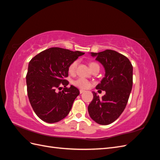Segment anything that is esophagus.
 I'll return each instance as SVG.
<instances>
[{"label": "esophagus", "mask_w": 160, "mask_h": 160, "mask_svg": "<svg viewBox=\"0 0 160 160\" xmlns=\"http://www.w3.org/2000/svg\"><path fill=\"white\" fill-rule=\"evenodd\" d=\"M80 93L81 94V93H84V92H85V91L84 90H83V89H80Z\"/></svg>", "instance_id": "34e87169"}]
</instances>
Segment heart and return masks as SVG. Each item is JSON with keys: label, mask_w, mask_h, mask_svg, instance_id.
Segmentation results:
<instances>
[{"label": "heart", "mask_w": 160, "mask_h": 160, "mask_svg": "<svg viewBox=\"0 0 160 160\" xmlns=\"http://www.w3.org/2000/svg\"><path fill=\"white\" fill-rule=\"evenodd\" d=\"M78 62H79L78 60H75L73 62H71V65L69 67V73H71V74L75 73L77 65H78ZM89 67H90L91 70L95 69V68H97V67H98V68H99V65L94 62H90ZM72 84L75 85L76 87H77V88H81V89H87V88H89V87L91 86L90 82L88 80H87L86 79L83 78V77H80V78H78L77 79L73 81V82H72Z\"/></svg>", "instance_id": "heart-1"}]
</instances>
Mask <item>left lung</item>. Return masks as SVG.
Listing matches in <instances>:
<instances>
[{"mask_svg": "<svg viewBox=\"0 0 160 160\" xmlns=\"http://www.w3.org/2000/svg\"><path fill=\"white\" fill-rule=\"evenodd\" d=\"M103 65L105 77L96 86L105 91L99 98L93 91V99L88 106L91 118L100 125H109L123 113L133 85V66L128 58L113 50L90 52Z\"/></svg>", "mask_w": 160, "mask_h": 160, "instance_id": "8db88e82", "label": "left lung"}]
</instances>
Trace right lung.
<instances>
[{
  "instance_id": "add662e5",
  "label": "right lung",
  "mask_w": 160,
  "mask_h": 160,
  "mask_svg": "<svg viewBox=\"0 0 160 160\" xmlns=\"http://www.w3.org/2000/svg\"><path fill=\"white\" fill-rule=\"evenodd\" d=\"M84 52L52 47L38 53L30 61L26 76L27 94L36 115L43 122H59L69 114L79 91L69 81V67ZM60 85L65 88L58 93Z\"/></svg>"
}]
</instances>
